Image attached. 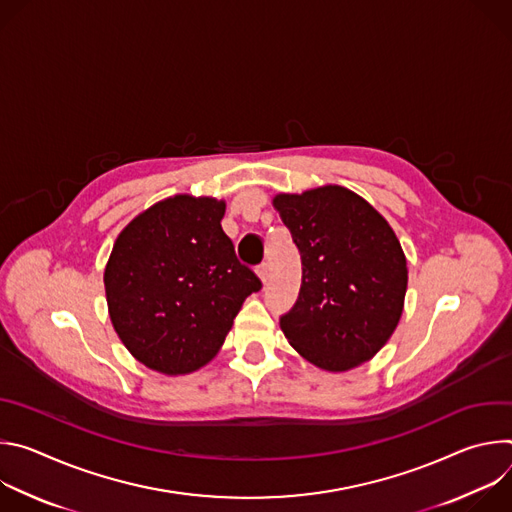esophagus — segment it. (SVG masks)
Wrapping results in <instances>:
<instances>
[{
	"label": "esophagus",
	"instance_id": "esophagus-1",
	"mask_svg": "<svg viewBox=\"0 0 512 512\" xmlns=\"http://www.w3.org/2000/svg\"><path fill=\"white\" fill-rule=\"evenodd\" d=\"M257 275H259V279H261L263 283H267V279H269V265H267V263L259 265V267H257Z\"/></svg>",
	"mask_w": 512,
	"mask_h": 512
}]
</instances>
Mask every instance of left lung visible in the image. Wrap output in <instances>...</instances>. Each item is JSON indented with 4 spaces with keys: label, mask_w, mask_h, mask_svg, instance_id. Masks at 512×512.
Here are the masks:
<instances>
[{
    "label": "left lung",
    "mask_w": 512,
    "mask_h": 512,
    "mask_svg": "<svg viewBox=\"0 0 512 512\" xmlns=\"http://www.w3.org/2000/svg\"><path fill=\"white\" fill-rule=\"evenodd\" d=\"M273 208L302 255L298 302L279 320L287 342L322 371L360 367L403 314L409 271L395 231L373 204L336 184L275 194Z\"/></svg>",
    "instance_id": "obj_1"
}]
</instances>
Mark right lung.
<instances>
[{
    "instance_id": "1",
    "label": "right lung",
    "mask_w": 512,
    "mask_h": 512,
    "mask_svg": "<svg viewBox=\"0 0 512 512\" xmlns=\"http://www.w3.org/2000/svg\"><path fill=\"white\" fill-rule=\"evenodd\" d=\"M225 200L176 194L115 239L103 281L111 324L135 360L190 375L221 350L243 302L261 289L221 221Z\"/></svg>"
}]
</instances>
